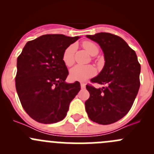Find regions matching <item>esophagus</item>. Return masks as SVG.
Instances as JSON below:
<instances>
[{
	"mask_svg": "<svg viewBox=\"0 0 154 154\" xmlns=\"http://www.w3.org/2000/svg\"><path fill=\"white\" fill-rule=\"evenodd\" d=\"M80 86H81V88H85L86 87V84L84 83H80Z\"/></svg>",
	"mask_w": 154,
	"mask_h": 154,
	"instance_id": "34e87169",
	"label": "esophagus"
}]
</instances>
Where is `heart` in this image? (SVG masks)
I'll list each match as a JSON object with an SVG mask.
<instances>
[{
    "mask_svg": "<svg viewBox=\"0 0 154 154\" xmlns=\"http://www.w3.org/2000/svg\"><path fill=\"white\" fill-rule=\"evenodd\" d=\"M83 47L91 56H96L99 52V48L95 43L91 41H85L83 42ZM76 47L74 45H71L66 48L63 54V60L66 66H72L74 63V53ZM96 74V69L92 66H74L70 71V77L75 81H85Z\"/></svg>",
    "mask_w": 154,
    "mask_h": 154,
    "instance_id": "1",
    "label": "heart"
}]
</instances>
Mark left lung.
<instances>
[{"instance_id":"1","label":"left lung","mask_w":154,"mask_h":154,"mask_svg":"<svg viewBox=\"0 0 154 154\" xmlns=\"http://www.w3.org/2000/svg\"><path fill=\"white\" fill-rule=\"evenodd\" d=\"M86 37L98 43L105 59L103 70L91 82L106 86L86 85L90 96L85 102L86 111L92 122L110 125L122 119L133 106L140 86L141 66L136 52L121 37L109 32Z\"/></svg>"}]
</instances>
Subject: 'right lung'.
Returning a JSON list of instances; mask_svg holds the SVG:
<instances>
[{
	"instance_id": "right-lung-1",
	"label": "right lung",
	"mask_w": 154,
	"mask_h": 154,
	"mask_svg": "<svg viewBox=\"0 0 154 154\" xmlns=\"http://www.w3.org/2000/svg\"><path fill=\"white\" fill-rule=\"evenodd\" d=\"M78 38L46 34L27 42L18 57L15 88L21 106L37 122L63 120L80 90L79 82H65L68 71L63 60L66 48Z\"/></svg>"
}]
</instances>
